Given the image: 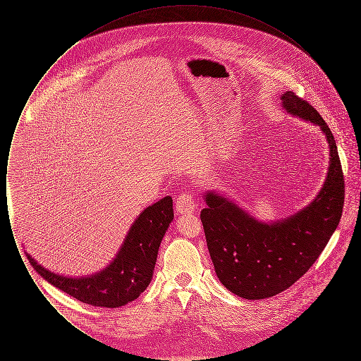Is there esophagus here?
I'll return each instance as SVG.
<instances>
[{"instance_id":"34e87169","label":"esophagus","mask_w":361,"mask_h":361,"mask_svg":"<svg viewBox=\"0 0 361 361\" xmlns=\"http://www.w3.org/2000/svg\"><path fill=\"white\" fill-rule=\"evenodd\" d=\"M196 202L192 193L184 192L176 199V211L178 214H192L195 211Z\"/></svg>"}]
</instances>
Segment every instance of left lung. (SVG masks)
Wrapping results in <instances>:
<instances>
[{"label": "left lung", "instance_id": "obj_1", "mask_svg": "<svg viewBox=\"0 0 361 361\" xmlns=\"http://www.w3.org/2000/svg\"><path fill=\"white\" fill-rule=\"evenodd\" d=\"M281 105L293 116L317 124L326 137L329 168L317 197L290 218L265 224L216 192H207V207L200 214L218 279L228 291L249 300L277 295L305 275L343 215V168L330 128L293 92L281 94Z\"/></svg>", "mask_w": 361, "mask_h": 361}]
</instances>
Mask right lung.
Returning <instances> with one entry per match:
<instances>
[{
  "instance_id": "1",
  "label": "right lung",
  "mask_w": 361,
  "mask_h": 361,
  "mask_svg": "<svg viewBox=\"0 0 361 361\" xmlns=\"http://www.w3.org/2000/svg\"><path fill=\"white\" fill-rule=\"evenodd\" d=\"M173 216L171 196L147 207L131 226L114 261L87 277L58 275L43 268L30 255L27 258L44 280L77 300L97 307H121L135 300L150 284L158 249Z\"/></svg>"
}]
</instances>
